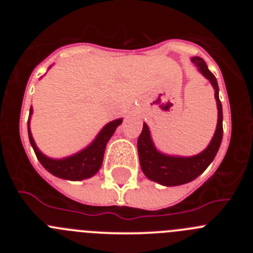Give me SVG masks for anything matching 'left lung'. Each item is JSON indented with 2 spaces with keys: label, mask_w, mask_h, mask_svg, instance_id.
<instances>
[{
  "label": "left lung",
  "mask_w": 253,
  "mask_h": 253,
  "mask_svg": "<svg viewBox=\"0 0 253 253\" xmlns=\"http://www.w3.org/2000/svg\"><path fill=\"white\" fill-rule=\"evenodd\" d=\"M191 62L198 67L205 78H208L215 90L216 107H218V124L215 133L211 138L209 146L202 153L193 157H180V156H167L161 153L152 142L151 133L147 124H143V130L138 138V154L143 173L149 180L158 182L163 186H177L195 180L199 175L208 169L213 162L223 138V110L222 102L219 100V87L216 78L208 69L207 63L200 57L191 58Z\"/></svg>",
  "instance_id": "8db88e82"
}]
</instances>
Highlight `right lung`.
I'll return each instance as SVG.
<instances>
[{"label":"right lung","mask_w":253,"mask_h":253,"mask_svg":"<svg viewBox=\"0 0 253 253\" xmlns=\"http://www.w3.org/2000/svg\"><path fill=\"white\" fill-rule=\"evenodd\" d=\"M31 114H33V109L30 107V116ZM30 116H29L28 122L29 140H30L31 147L34 149L39 162L43 165L46 171L50 172L51 175L72 181H80L92 177L96 172L99 171L102 165V160H104L107 142L114 134V131L116 130V128L123 122V119H116L105 125L102 130L97 134L95 140L91 143L90 146L82 149L81 152H78L73 156H69V157L62 158V160H53V158L46 157L45 154L42 153L35 144L34 138H33L30 131Z\"/></svg>","instance_id":"add662e5"}]
</instances>
